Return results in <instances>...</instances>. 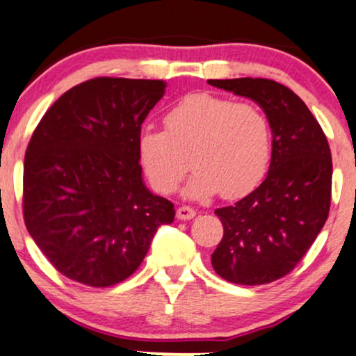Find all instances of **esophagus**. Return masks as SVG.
Masks as SVG:
<instances>
[{"label":"esophagus","instance_id":"34e87169","mask_svg":"<svg viewBox=\"0 0 356 356\" xmlns=\"http://www.w3.org/2000/svg\"><path fill=\"white\" fill-rule=\"evenodd\" d=\"M197 215V210H193L192 207L182 205L177 209V218L179 220H191Z\"/></svg>","mask_w":356,"mask_h":356}]
</instances>
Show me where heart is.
<instances>
[{"instance_id": "heart-1", "label": "heart", "mask_w": 356, "mask_h": 356, "mask_svg": "<svg viewBox=\"0 0 356 356\" xmlns=\"http://www.w3.org/2000/svg\"><path fill=\"white\" fill-rule=\"evenodd\" d=\"M165 131L143 128L138 157L143 172L163 195L177 191L191 154L193 174L184 195L209 199L222 192L236 199L253 191L269 168L273 131L268 116L253 103L195 93L164 116Z\"/></svg>"}]
</instances>
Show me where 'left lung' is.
<instances>
[{
  "label": "left lung",
  "mask_w": 356,
  "mask_h": 356,
  "mask_svg": "<svg viewBox=\"0 0 356 356\" xmlns=\"http://www.w3.org/2000/svg\"><path fill=\"white\" fill-rule=\"evenodd\" d=\"M207 82L251 98L271 123L266 179L235 205L215 210L223 238L211 254V266L225 281L268 284L298 266L327 222L330 147L307 105L284 85L251 77Z\"/></svg>",
  "instance_id": "1"
}]
</instances>
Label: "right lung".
<instances>
[{
    "label": "right lung",
    "mask_w": 356,
    "mask_h": 356,
    "mask_svg": "<svg viewBox=\"0 0 356 356\" xmlns=\"http://www.w3.org/2000/svg\"><path fill=\"white\" fill-rule=\"evenodd\" d=\"M165 92L163 80L98 77L46 111L24 157L29 235L58 273L92 287L139 268L174 204L143 182L138 134Z\"/></svg>",
    "instance_id": "add662e5"
}]
</instances>
